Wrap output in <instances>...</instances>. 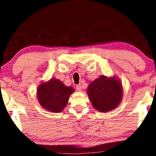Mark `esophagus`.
<instances>
[{"label": "esophagus", "mask_w": 156, "mask_h": 156, "mask_svg": "<svg viewBox=\"0 0 156 156\" xmlns=\"http://www.w3.org/2000/svg\"><path fill=\"white\" fill-rule=\"evenodd\" d=\"M76 89H77L78 91H81L82 89V86L80 84H78L77 86H76Z\"/></svg>", "instance_id": "1"}]
</instances>
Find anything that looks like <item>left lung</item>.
<instances>
[{
  "instance_id": "left-lung-1",
  "label": "left lung",
  "mask_w": 156,
  "mask_h": 156,
  "mask_svg": "<svg viewBox=\"0 0 156 156\" xmlns=\"http://www.w3.org/2000/svg\"><path fill=\"white\" fill-rule=\"evenodd\" d=\"M122 88L120 80L116 77L101 76L90 82L87 94L92 107L100 112L113 110L120 104L122 97Z\"/></svg>"
}]
</instances>
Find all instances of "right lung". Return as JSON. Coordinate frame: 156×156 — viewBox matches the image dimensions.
I'll return each instance as SVG.
<instances>
[{"label": "right lung", "instance_id": "obj_1", "mask_svg": "<svg viewBox=\"0 0 156 156\" xmlns=\"http://www.w3.org/2000/svg\"><path fill=\"white\" fill-rule=\"evenodd\" d=\"M74 92L72 87H66L59 80L51 78L39 86L37 99L43 108L50 112H60L67 105L69 96Z\"/></svg>", "mask_w": 156, "mask_h": 156}]
</instances>
